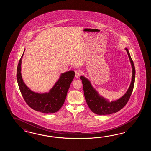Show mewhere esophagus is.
Instances as JSON below:
<instances>
[{
    "label": "esophagus",
    "mask_w": 151,
    "mask_h": 151,
    "mask_svg": "<svg viewBox=\"0 0 151 151\" xmlns=\"http://www.w3.org/2000/svg\"><path fill=\"white\" fill-rule=\"evenodd\" d=\"M80 73H81V72H80V71L79 70H76V71H75V77H76V78H78V77H79Z\"/></svg>",
    "instance_id": "34e87169"
}]
</instances>
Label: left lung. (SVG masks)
I'll return each instance as SVG.
<instances>
[{"label":"left lung","mask_w":151,"mask_h":151,"mask_svg":"<svg viewBox=\"0 0 151 151\" xmlns=\"http://www.w3.org/2000/svg\"><path fill=\"white\" fill-rule=\"evenodd\" d=\"M126 51L129 59L132 68V76L130 86L125 94L120 98L115 101H109L103 96H100L94 89L90 80L83 76H80L83 86V93L87 105L93 113L98 115H107L118 112L125 106L131 96L134 85L135 70L133 61L132 59L129 52L127 48Z\"/></svg>","instance_id":"1"}]
</instances>
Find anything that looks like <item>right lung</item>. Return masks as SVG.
I'll return each mask as SVG.
<instances>
[{"label":"right lung","mask_w":151,"mask_h":151,"mask_svg":"<svg viewBox=\"0 0 151 151\" xmlns=\"http://www.w3.org/2000/svg\"><path fill=\"white\" fill-rule=\"evenodd\" d=\"M25 50L19 61L17 71V82L24 99L31 109L37 111L44 113L57 112L63 105L66 99L68 90L74 79V71H68L61 73L58 81L48 92H35L26 85L22 76L21 65Z\"/></svg>","instance_id":"add662e5"}]
</instances>
